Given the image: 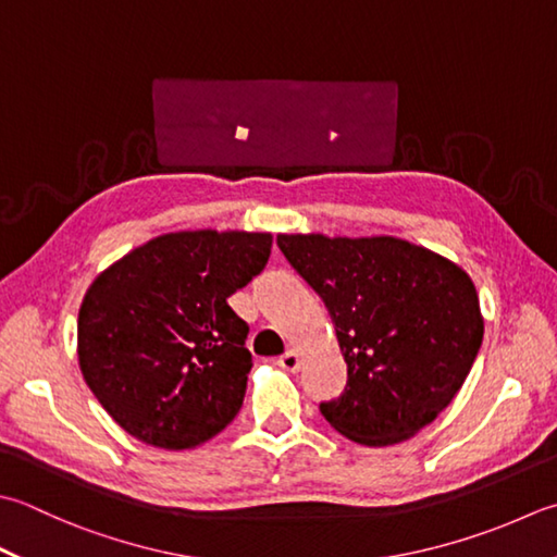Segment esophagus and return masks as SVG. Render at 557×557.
Segmentation results:
<instances>
[{
  "mask_svg": "<svg viewBox=\"0 0 557 557\" xmlns=\"http://www.w3.org/2000/svg\"><path fill=\"white\" fill-rule=\"evenodd\" d=\"M299 364H301V359H299L297 350H287L285 355L280 357V367L287 369V372H297Z\"/></svg>",
  "mask_w": 557,
  "mask_h": 557,
  "instance_id": "34e87169",
  "label": "esophagus"
}]
</instances>
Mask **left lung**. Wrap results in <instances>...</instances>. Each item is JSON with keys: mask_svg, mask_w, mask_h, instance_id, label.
Instances as JSON below:
<instances>
[{"mask_svg": "<svg viewBox=\"0 0 557 557\" xmlns=\"http://www.w3.org/2000/svg\"><path fill=\"white\" fill-rule=\"evenodd\" d=\"M289 265L329 309L347 386L321 416L347 440H410L459 394L483 343L471 277L440 253L394 236L280 234Z\"/></svg>", "mask_w": 557, "mask_h": 557, "instance_id": "obj_1", "label": "left lung"}]
</instances>
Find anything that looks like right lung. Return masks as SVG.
<instances>
[{"instance_id":"1","label":"right lung","mask_w":557,"mask_h":557,"mask_svg":"<svg viewBox=\"0 0 557 557\" xmlns=\"http://www.w3.org/2000/svg\"><path fill=\"white\" fill-rule=\"evenodd\" d=\"M270 234L176 232L129 250L86 289L76 355L120 428L159 449H193L244 406L253 359L228 297L263 272Z\"/></svg>"}]
</instances>
